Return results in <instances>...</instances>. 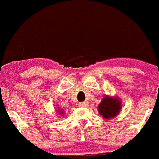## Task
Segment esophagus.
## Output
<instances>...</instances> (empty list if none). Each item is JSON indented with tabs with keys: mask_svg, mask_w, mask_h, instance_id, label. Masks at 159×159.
Returning a JSON list of instances; mask_svg holds the SVG:
<instances>
[{
	"mask_svg": "<svg viewBox=\"0 0 159 159\" xmlns=\"http://www.w3.org/2000/svg\"><path fill=\"white\" fill-rule=\"evenodd\" d=\"M87 106H88V102H81V103L79 104V107H86Z\"/></svg>",
	"mask_w": 159,
	"mask_h": 159,
	"instance_id": "obj_1",
	"label": "esophagus"
}]
</instances>
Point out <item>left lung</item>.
<instances>
[{"label":"left lung","instance_id":"1","mask_svg":"<svg viewBox=\"0 0 159 159\" xmlns=\"http://www.w3.org/2000/svg\"><path fill=\"white\" fill-rule=\"evenodd\" d=\"M121 100L117 97H110L106 95L98 107L99 113L105 119H110L116 117L121 110Z\"/></svg>","mask_w":159,"mask_h":159}]
</instances>
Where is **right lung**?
Segmentation results:
<instances>
[{
  "label": "right lung",
  "mask_w": 159,
  "mask_h": 159,
  "mask_svg": "<svg viewBox=\"0 0 159 159\" xmlns=\"http://www.w3.org/2000/svg\"><path fill=\"white\" fill-rule=\"evenodd\" d=\"M58 111H59V112L60 114H62V115H63V114H64V112H63V110H59V109H58Z\"/></svg>",
  "instance_id": "add662e5"
}]
</instances>
